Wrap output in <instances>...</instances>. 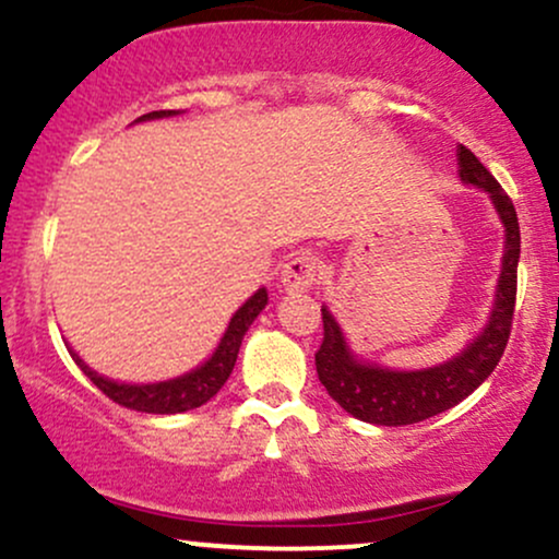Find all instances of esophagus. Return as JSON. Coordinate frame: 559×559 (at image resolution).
Masks as SVG:
<instances>
[{
  "label": "esophagus",
  "mask_w": 559,
  "mask_h": 559,
  "mask_svg": "<svg viewBox=\"0 0 559 559\" xmlns=\"http://www.w3.org/2000/svg\"><path fill=\"white\" fill-rule=\"evenodd\" d=\"M320 275H323V262L318 254L297 252L281 271V284L286 292H307L318 284Z\"/></svg>",
  "instance_id": "1"
}]
</instances>
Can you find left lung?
<instances>
[{
  "label": "left lung",
  "instance_id": "obj_1",
  "mask_svg": "<svg viewBox=\"0 0 559 559\" xmlns=\"http://www.w3.org/2000/svg\"><path fill=\"white\" fill-rule=\"evenodd\" d=\"M457 165L465 183L489 191L507 230L502 275H499L491 320L476 342L454 360L439 368L400 373V370L376 368V365L355 360V355L346 349L342 329L323 307L320 310L323 312V344L316 352L318 378L346 413L365 423L413 426L454 407L491 376L510 342L518 294V258H521V226H518L515 204L497 183V178L463 144L457 146Z\"/></svg>",
  "mask_w": 559,
  "mask_h": 559
}]
</instances>
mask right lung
Segmentation results:
<instances>
[{
  "mask_svg": "<svg viewBox=\"0 0 559 559\" xmlns=\"http://www.w3.org/2000/svg\"><path fill=\"white\" fill-rule=\"evenodd\" d=\"M176 110H157L141 115L139 120H152V118H165ZM267 305V292L258 288L254 297H249L243 305L236 310V316L230 318L226 336L221 338V346L215 349V355L210 357L202 368L191 370L181 378H173V381L163 383H146V386H131V383H115L110 378L94 373L86 362L75 355L73 349H68L73 355V360L79 362V368L88 376V381L105 396H110L115 404L128 409H136V413H152V415H176L186 413V409L202 407L204 402L213 400L217 391L223 389V383L228 381L230 370H234L236 357H239L243 333L249 331V325L254 323V318L265 310Z\"/></svg>",
  "mask_w": 559,
  "mask_h": 559,
  "instance_id": "add662e5",
  "label": "right lung"
}]
</instances>
